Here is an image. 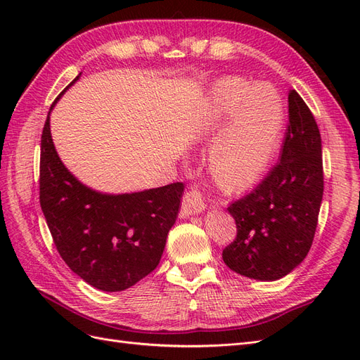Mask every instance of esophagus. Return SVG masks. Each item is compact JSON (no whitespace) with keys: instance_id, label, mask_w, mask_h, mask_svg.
Segmentation results:
<instances>
[{"instance_id":"1","label":"esophagus","mask_w":360,"mask_h":360,"mask_svg":"<svg viewBox=\"0 0 360 360\" xmlns=\"http://www.w3.org/2000/svg\"><path fill=\"white\" fill-rule=\"evenodd\" d=\"M204 210H205V204H204L201 193L197 189H192V191L184 193V197L181 200V213L184 216L198 214Z\"/></svg>"}]
</instances>
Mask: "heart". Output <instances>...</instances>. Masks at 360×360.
I'll use <instances>...</instances> for the list:
<instances>
[{"label":"heart","instance_id":"heart-1","mask_svg":"<svg viewBox=\"0 0 360 360\" xmlns=\"http://www.w3.org/2000/svg\"><path fill=\"white\" fill-rule=\"evenodd\" d=\"M231 118L210 148L213 179L228 192H242L259 181L274 156L281 132L276 101L261 86L228 76L214 85L204 114V129L216 135Z\"/></svg>","mask_w":360,"mask_h":360}]
</instances>
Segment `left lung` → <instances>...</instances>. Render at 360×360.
<instances>
[{
	"label": "left lung",
	"mask_w": 360,
	"mask_h": 360,
	"mask_svg": "<svg viewBox=\"0 0 360 360\" xmlns=\"http://www.w3.org/2000/svg\"><path fill=\"white\" fill-rule=\"evenodd\" d=\"M321 136L296 90L288 93V126L279 163L255 191L233 202L236 240L224 263L242 276L278 281L308 255L323 200Z\"/></svg>",
	"instance_id": "8db88e82"
}]
</instances>
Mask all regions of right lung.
<instances>
[{
    "instance_id": "obj_1",
    "label": "right lung",
    "mask_w": 360,
    "mask_h": 360,
    "mask_svg": "<svg viewBox=\"0 0 360 360\" xmlns=\"http://www.w3.org/2000/svg\"><path fill=\"white\" fill-rule=\"evenodd\" d=\"M51 111L41 134L40 205L53 243L86 284L123 291L158 267L177 219L183 183L118 195L85 186L64 167L52 143Z\"/></svg>"
}]
</instances>
